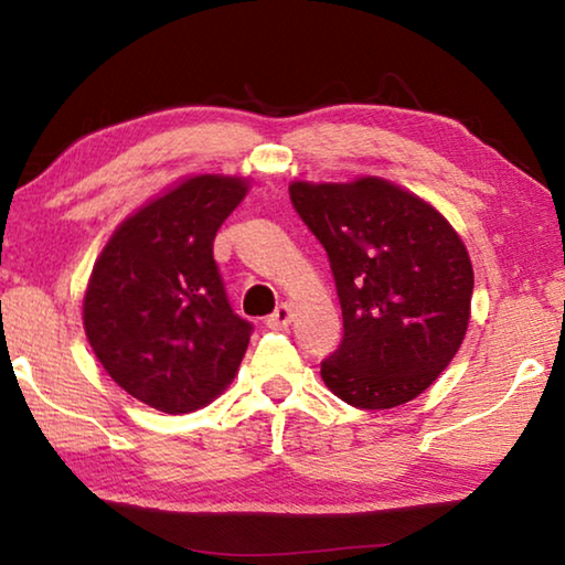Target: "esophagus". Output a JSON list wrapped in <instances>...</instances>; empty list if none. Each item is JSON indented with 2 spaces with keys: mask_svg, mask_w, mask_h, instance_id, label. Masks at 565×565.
<instances>
[{
  "mask_svg": "<svg viewBox=\"0 0 565 565\" xmlns=\"http://www.w3.org/2000/svg\"><path fill=\"white\" fill-rule=\"evenodd\" d=\"M291 319H294V313H291V306H286V303H281L279 309H276L271 317H266V327L269 329H286L291 323Z\"/></svg>",
  "mask_w": 565,
  "mask_h": 565,
  "instance_id": "obj_1",
  "label": "esophagus"
}]
</instances>
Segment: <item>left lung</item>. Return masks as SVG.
I'll return each mask as SVG.
<instances>
[{
  "label": "left lung",
  "instance_id": "1",
  "mask_svg": "<svg viewBox=\"0 0 565 565\" xmlns=\"http://www.w3.org/2000/svg\"><path fill=\"white\" fill-rule=\"evenodd\" d=\"M327 248L343 317L321 379L356 408L416 398L451 363L471 317L473 269L451 224L384 179L289 186Z\"/></svg>",
  "mask_w": 565,
  "mask_h": 565
}]
</instances>
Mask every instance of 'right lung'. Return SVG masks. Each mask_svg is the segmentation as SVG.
Masks as SVG:
<instances>
[{
	"label": "right lung",
	"instance_id": "obj_1",
	"mask_svg": "<svg viewBox=\"0 0 565 565\" xmlns=\"http://www.w3.org/2000/svg\"><path fill=\"white\" fill-rule=\"evenodd\" d=\"M242 179L204 174L129 216L94 264L84 331L117 384L164 414H189L232 384L254 327L236 317L214 238Z\"/></svg>",
	"mask_w": 565,
	"mask_h": 565
}]
</instances>
